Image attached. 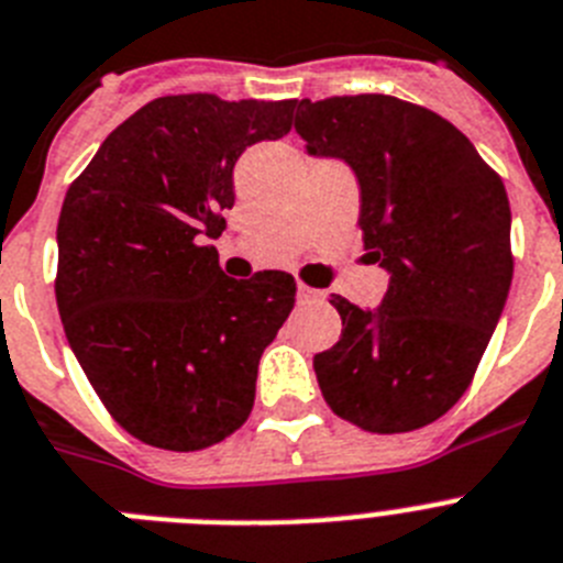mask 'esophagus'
Returning <instances> with one entry per match:
<instances>
[{"label":"esophagus","mask_w":563,"mask_h":563,"mask_svg":"<svg viewBox=\"0 0 563 563\" xmlns=\"http://www.w3.org/2000/svg\"><path fill=\"white\" fill-rule=\"evenodd\" d=\"M296 292H299L301 305H305V301H319L321 299V290H316V287L305 285V282H299V285H296Z\"/></svg>","instance_id":"obj_1"}]
</instances>
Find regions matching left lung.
Returning <instances> with one entry per match:
<instances>
[{
    "label": "left lung",
    "instance_id": "8db88e82",
    "mask_svg": "<svg viewBox=\"0 0 563 563\" xmlns=\"http://www.w3.org/2000/svg\"><path fill=\"white\" fill-rule=\"evenodd\" d=\"M296 133L362 187L367 256L390 273L376 310L333 296L341 339L313 358L321 396L367 432H410L464 396L512 282L510 199L464 133L396 96L301 99Z\"/></svg>",
    "mask_w": 563,
    "mask_h": 563
}]
</instances>
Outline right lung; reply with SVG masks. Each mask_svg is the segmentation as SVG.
<instances>
[{"label": "right lung", "mask_w": 563, "mask_h": 563, "mask_svg": "<svg viewBox=\"0 0 563 563\" xmlns=\"http://www.w3.org/2000/svg\"><path fill=\"white\" fill-rule=\"evenodd\" d=\"M296 99H153L67 187L56 305L70 350L133 439L190 453L247 421L264 347L296 305V278H228L208 239L233 208V167L282 139Z\"/></svg>", "instance_id": "add662e5"}]
</instances>
